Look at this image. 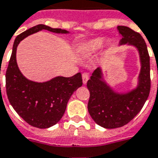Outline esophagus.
Masks as SVG:
<instances>
[{
  "mask_svg": "<svg viewBox=\"0 0 158 158\" xmlns=\"http://www.w3.org/2000/svg\"><path fill=\"white\" fill-rule=\"evenodd\" d=\"M89 80V74L86 73H84L82 74V81L83 84H86L87 83V81Z\"/></svg>",
  "mask_w": 158,
  "mask_h": 158,
  "instance_id": "obj_1",
  "label": "esophagus"
}]
</instances>
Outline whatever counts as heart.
<instances>
[{
  "instance_id": "1",
  "label": "heart",
  "mask_w": 158,
  "mask_h": 158,
  "mask_svg": "<svg viewBox=\"0 0 158 158\" xmlns=\"http://www.w3.org/2000/svg\"><path fill=\"white\" fill-rule=\"evenodd\" d=\"M106 43V39L105 37H97L86 40L81 44L79 53L83 58L92 57L103 48Z\"/></svg>"
}]
</instances>
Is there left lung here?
Segmentation results:
<instances>
[{
    "label": "left lung",
    "instance_id": "left-lung-1",
    "mask_svg": "<svg viewBox=\"0 0 158 158\" xmlns=\"http://www.w3.org/2000/svg\"><path fill=\"white\" fill-rule=\"evenodd\" d=\"M119 46L135 48L140 62L137 85L131 90L118 91L114 89L103 74L102 68L94 71L87 81L90 91L88 111L93 120L105 129H115L125 125L141 110L150 92V57L146 43L140 34L126 26H118Z\"/></svg>",
    "mask_w": 158,
    "mask_h": 158
}]
</instances>
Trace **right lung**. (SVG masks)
I'll return each instance as SVG.
<instances>
[{
  "mask_svg": "<svg viewBox=\"0 0 158 158\" xmlns=\"http://www.w3.org/2000/svg\"><path fill=\"white\" fill-rule=\"evenodd\" d=\"M43 29L55 34H70L65 29L38 24L18 35L6 73V86L10 103L16 113L33 127L48 129L62 118L73 92L82 85V77L79 73L71 77L57 76L47 81L38 82L22 74L16 62L17 47L29 35Z\"/></svg>",
  "mask_w": 158,
  "mask_h": 158,
  "instance_id": "add662e5",
  "label": "right lung"
}]
</instances>
